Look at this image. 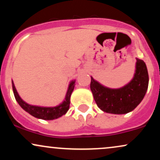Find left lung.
I'll list each match as a JSON object with an SVG mask.
<instances>
[{"label": "left lung", "mask_w": 160, "mask_h": 160, "mask_svg": "<svg viewBox=\"0 0 160 160\" xmlns=\"http://www.w3.org/2000/svg\"><path fill=\"white\" fill-rule=\"evenodd\" d=\"M135 77L120 89H108L91 77L90 89L98 107L107 113L123 114L133 111L140 104L148 90L149 77L146 64L136 58Z\"/></svg>", "instance_id": "left-lung-1"}]
</instances>
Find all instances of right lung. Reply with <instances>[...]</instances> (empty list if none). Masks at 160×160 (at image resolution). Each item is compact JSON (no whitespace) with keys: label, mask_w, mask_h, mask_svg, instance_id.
I'll list each match as a JSON object with an SVG mask.
<instances>
[{"label":"right lung","mask_w":160,"mask_h":160,"mask_svg":"<svg viewBox=\"0 0 160 160\" xmlns=\"http://www.w3.org/2000/svg\"><path fill=\"white\" fill-rule=\"evenodd\" d=\"M12 90H13L14 96H15L16 100L17 101V102L21 106V108L22 109L25 110L28 113H30L31 115H32L33 117H37V118L42 119V120H54V119H57L58 117H62V115L65 114L67 113V111H68L70 105V98H71V93H72V92L74 89L75 82L72 81L70 83L67 94H66L65 100L58 106L53 108L38 107V106L30 105V104H27L26 102H24L22 99L19 97L12 81Z\"/></svg>","instance_id":"1"}]
</instances>
